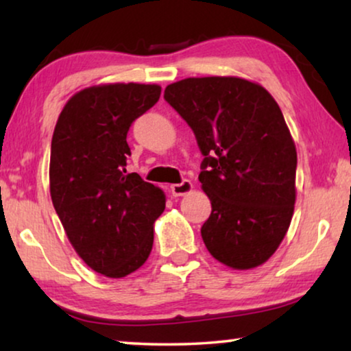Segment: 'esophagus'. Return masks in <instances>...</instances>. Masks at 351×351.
I'll return each mask as SVG.
<instances>
[{"instance_id": "esophagus-1", "label": "esophagus", "mask_w": 351, "mask_h": 351, "mask_svg": "<svg viewBox=\"0 0 351 351\" xmlns=\"http://www.w3.org/2000/svg\"><path fill=\"white\" fill-rule=\"evenodd\" d=\"M193 190V184L190 180H184L182 184L171 185V193L172 196H184Z\"/></svg>"}]
</instances>
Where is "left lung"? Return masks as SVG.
Here are the masks:
<instances>
[{"label": "left lung", "mask_w": 351, "mask_h": 351, "mask_svg": "<svg viewBox=\"0 0 351 351\" xmlns=\"http://www.w3.org/2000/svg\"><path fill=\"white\" fill-rule=\"evenodd\" d=\"M165 99L204 155L199 182L213 213L201 237L209 254L233 270L262 265L289 230L297 195L295 143L280 105L238 76L180 80Z\"/></svg>", "instance_id": "left-lung-1"}]
</instances>
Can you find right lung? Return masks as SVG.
<instances>
[{
	"label": "right lung",
	"instance_id": "right-lung-1",
	"mask_svg": "<svg viewBox=\"0 0 351 351\" xmlns=\"http://www.w3.org/2000/svg\"><path fill=\"white\" fill-rule=\"evenodd\" d=\"M160 94L161 86L138 83L81 89L52 134V204L76 254L107 278H124L147 262L155 220L166 208L160 186L126 171L129 126Z\"/></svg>",
	"mask_w": 351,
	"mask_h": 351
}]
</instances>
